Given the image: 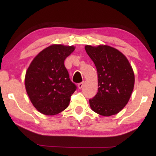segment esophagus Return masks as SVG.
I'll return each mask as SVG.
<instances>
[{"mask_svg": "<svg viewBox=\"0 0 156 156\" xmlns=\"http://www.w3.org/2000/svg\"><path fill=\"white\" fill-rule=\"evenodd\" d=\"M83 86H84V83H83V82L78 83V87L79 89H82V88L83 87Z\"/></svg>", "mask_w": 156, "mask_h": 156, "instance_id": "obj_1", "label": "esophagus"}]
</instances>
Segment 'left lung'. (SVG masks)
I'll list each match as a JSON object with an SVG mask.
<instances>
[{
    "label": "left lung",
    "instance_id": "8db88e82",
    "mask_svg": "<svg viewBox=\"0 0 156 156\" xmlns=\"http://www.w3.org/2000/svg\"><path fill=\"white\" fill-rule=\"evenodd\" d=\"M87 54L98 72V91L89 99L91 109L103 116L120 112L127 104L134 87V73L125 56L108 45H86Z\"/></svg>",
    "mask_w": 156,
    "mask_h": 156
}]
</instances>
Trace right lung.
Segmentation results:
<instances>
[{"instance_id":"1","label":"right lung","mask_w":156,"mask_h":156,"mask_svg":"<svg viewBox=\"0 0 156 156\" xmlns=\"http://www.w3.org/2000/svg\"><path fill=\"white\" fill-rule=\"evenodd\" d=\"M73 46L53 44L34 58L25 74V88L36 109L47 115L62 112L77 87L71 81L65 60Z\"/></svg>"}]
</instances>
